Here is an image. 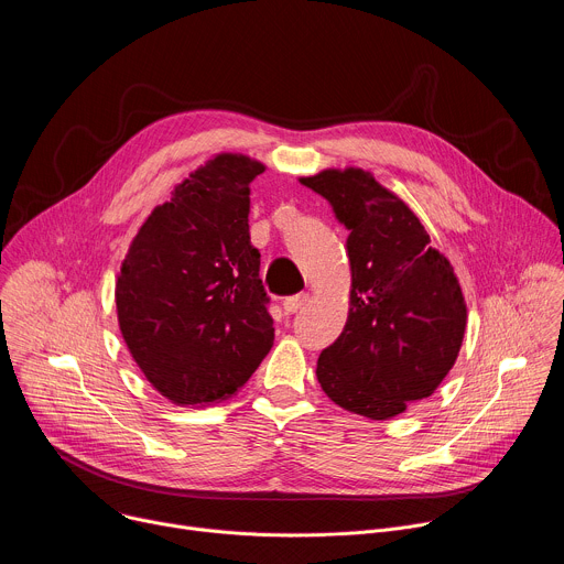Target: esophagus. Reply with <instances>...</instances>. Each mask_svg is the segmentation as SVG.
<instances>
[{"label":"esophagus","instance_id":"esophagus-1","mask_svg":"<svg viewBox=\"0 0 564 564\" xmlns=\"http://www.w3.org/2000/svg\"><path fill=\"white\" fill-rule=\"evenodd\" d=\"M307 301H310V294H305V292L294 294V296H288V299L283 301V310H285V314H294V312H299Z\"/></svg>","mask_w":564,"mask_h":564}]
</instances>
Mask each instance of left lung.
Returning <instances> with one entry per match:
<instances>
[{
  "instance_id": "obj_1",
  "label": "left lung",
  "mask_w": 564,
  "mask_h": 564,
  "mask_svg": "<svg viewBox=\"0 0 564 564\" xmlns=\"http://www.w3.org/2000/svg\"><path fill=\"white\" fill-rule=\"evenodd\" d=\"M301 183L350 229V312L321 352L316 379L355 415H401L437 390L459 355L466 303L453 265L431 248L415 212L370 172L324 170Z\"/></svg>"
}]
</instances>
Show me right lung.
I'll use <instances>...</instances> for the list:
<instances>
[{"label":"right lung","mask_w":564,"mask_h":564,"mask_svg":"<svg viewBox=\"0 0 564 564\" xmlns=\"http://www.w3.org/2000/svg\"><path fill=\"white\" fill-rule=\"evenodd\" d=\"M263 172L243 153L214 155L149 214L122 261V339L147 381L176 406L231 397L274 344L248 223L250 183Z\"/></svg>","instance_id":"1"}]
</instances>
